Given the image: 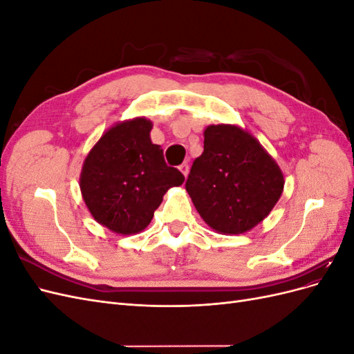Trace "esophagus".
Here are the masks:
<instances>
[{"instance_id": "34e87169", "label": "esophagus", "mask_w": 354, "mask_h": 354, "mask_svg": "<svg viewBox=\"0 0 354 354\" xmlns=\"http://www.w3.org/2000/svg\"><path fill=\"white\" fill-rule=\"evenodd\" d=\"M180 171H181V173H183L185 177H187V174H189V164H187V162L181 164V165H180Z\"/></svg>"}]
</instances>
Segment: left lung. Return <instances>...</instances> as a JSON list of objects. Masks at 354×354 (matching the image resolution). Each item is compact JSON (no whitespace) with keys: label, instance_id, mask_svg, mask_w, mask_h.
<instances>
[{"label":"left lung","instance_id":"left-lung-1","mask_svg":"<svg viewBox=\"0 0 354 354\" xmlns=\"http://www.w3.org/2000/svg\"><path fill=\"white\" fill-rule=\"evenodd\" d=\"M283 186L282 169L251 133L232 124L203 130V152L194 160L186 190L214 232H250L272 212Z\"/></svg>","mask_w":354,"mask_h":354}]
</instances>
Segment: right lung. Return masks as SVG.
I'll return each mask as SVG.
<instances>
[{"label": "right lung", "instance_id": "1", "mask_svg": "<svg viewBox=\"0 0 354 354\" xmlns=\"http://www.w3.org/2000/svg\"><path fill=\"white\" fill-rule=\"evenodd\" d=\"M152 121L137 116L106 130L80 174L82 199L93 218L116 234L143 232L171 187L185 176L168 167L164 151L151 140Z\"/></svg>", "mask_w": 354, "mask_h": 354}]
</instances>
